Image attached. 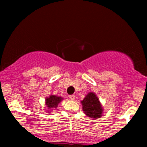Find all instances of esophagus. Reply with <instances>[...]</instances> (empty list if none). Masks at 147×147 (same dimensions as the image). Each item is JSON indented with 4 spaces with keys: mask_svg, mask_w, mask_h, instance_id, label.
<instances>
[{
    "mask_svg": "<svg viewBox=\"0 0 147 147\" xmlns=\"http://www.w3.org/2000/svg\"><path fill=\"white\" fill-rule=\"evenodd\" d=\"M68 97H69V98H70V99H71V100H74V99H75V96L74 95H69Z\"/></svg>",
    "mask_w": 147,
    "mask_h": 147,
    "instance_id": "esophagus-1",
    "label": "esophagus"
}]
</instances>
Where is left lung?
Masks as SVG:
<instances>
[{"label":"left lung","instance_id":"obj_1","mask_svg":"<svg viewBox=\"0 0 147 147\" xmlns=\"http://www.w3.org/2000/svg\"><path fill=\"white\" fill-rule=\"evenodd\" d=\"M81 103L84 113L88 117L92 119H97L102 117L103 108L95 93L89 92Z\"/></svg>","mask_w":147,"mask_h":147}]
</instances>
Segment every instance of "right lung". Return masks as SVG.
Wrapping results in <instances>:
<instances>
[{
  "label": "right lung",
  "mask_w": 147,
  "mask_h": 147,
  "mask_svg": "<svg viewBox=\"0 0 147 147\" xmlns=\"http://www.w3.org/2000/svg\"><path fill=\"white\" fill-rule=\"evenodd\" d=\"M61 100H63V97H59L57 95H51L49 97H46L45 98V105L48 108L47 109L48 110L47 112L49 113L50 112V109H54V108H56L58 106V104L61 102Z\"/></svg>",
  "instance_id": "add662e5"
}]
</instances>
